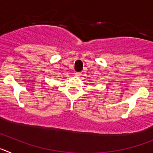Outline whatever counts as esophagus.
I'll return each mask as SVG.
<instances>
[{
  "mask_svg": "<svg viewBox=\"0 0 153 153\" xmlns=\"http://www.w3.org/2000/svg\"><path fill=\"white\" fill-rule=\"evenodd\" d=\"M74 76H80L81 73H75V74H74Z\"/></svg>",
  "mask_w": 153,
  "mask_h": 153,
  "instance_id": "esophagus-1",
  "label": "esophagus"
}]
</instances>
